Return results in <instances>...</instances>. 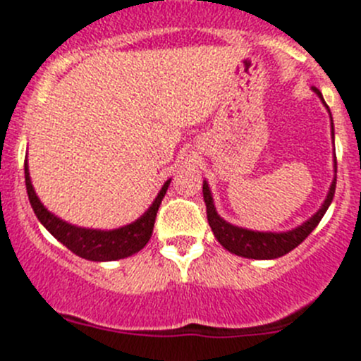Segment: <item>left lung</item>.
Segmentation results:
<instances>
[{
    "label": "left lung",
    "mask_w": 361,
    "mask_h": 361,
    "mask_svg": "<svg viewBox=\"0 0 361 361\" xmlns=\"http://www.w3.org/2000/svg\"><path fill=\"white\" fill-rule=\"evenodd\" d=\"M312 90L317 94V97L321 99L322 104L326 106V109L329 108L328 104L322 99V94L315 87H312ZM329 118H331V113H329ZM331 138L335 142V131H333V120H331ZM333 170H335V177L331 180V186H329L328 195H326L324 202L319 207V211L314 216L307 219L305 223L298 225L296 228L286 230V232H259V230H250L243 228V226H235L232 223L225 221L221 216L218 214L214 207V200H212V193L209 190L207 180H204V200L205 207H207V221L211 225L212 232H214V238L218 239L219 245L225 250H228L230 253H235L239 257H245V259H257V260H269V259H278V257L286 255V253L293 252L296 246H300L305 239L310 235L312 230L319 225V221L322 219L324 212L328 211L329 204L333 200V195H335V186H337V157L333 159Z\"/></svg>",
    "instance_id": "1"
}]
</instances>
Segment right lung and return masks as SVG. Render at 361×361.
I'll return each instance as SVG.
<instances>
[{"label": "right lung", "instance_id": "right-lung-1", "mask_svg": "<svg viewBox=\"0 0 361 361\" xmlns=\"http://www.w3.org/2000/svg\"><path fill=\"white\" fill-rule=\"evenodd\" d=\"M24 178H26V191H28L33 212L37 214L39 221L46 226L47 232H51V235H54L72 253H75L81 259L94 260V262H109V260L126 259V257L138 253L149 243V239L152 238L157 209H159L161 200L164 198L168 186L171 183V178H168L159 193H157L156 200L152 202V205L136 221L120 226V228L99 230L71 225V223L54 216L51 211H47L42 202H40V198L37 197L35 190H33L28 159L24 161Z\"/></svg>", "mask_w": 361, "mask_h": 361}]
</instances>
